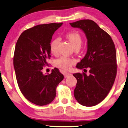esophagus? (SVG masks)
Instances as JSON below:
<instances>
[{
	"mask_svg": "<svg viewBox=\"0 0 128 128\" xmlns=\"http://www.w3.org/2000/svg\"><path fill=\"white\" fill-rule=\"evenodd\" d=\"M71 75H72L71 74H70V73H68V72H64V75L65 78H67V77H68Z\"/></svg>",
	"mask_w": 128,
	"mask_h": 128,
	"instance_id": "34e87169",
	"label": "esophagus"
}]
</instances>
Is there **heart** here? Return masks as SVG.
Returning <instances> with one entry per match:
<instances>
[{"label": "heart", "instance_id": "1", "mask_svg": "<svg viewBox=\"0 0 128 128\" xmlns=\"http://www.w3.org/2000/svg\"><path fill=\"white\" fill-rule=\"evenodd\" d=\"M66 37L74 48H80L81 46L82 42V37L77 32H73L68 33L66 34ZM58 39H55L50 44V51L53 54H57V44H58ZM75 60L73 59L66 58V57H62L56 60L55 66L61 69L68 70L71 69L72 66L75 64Z\"/></svg>", "mask_w": 128, "mask_h": 128}]
</instances>
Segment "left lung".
Masks as SVG:
<instances>
[{
	"mask_svg": "<svg viewBox=\"0 0 128 128\" xmlns=\"http://www.w3.org/2000/svg\"><path fill=\"white\" fill-rule=\"evenodd\" d=\"M70 24L85 34L87 52L76 68L84 70L89 67L90 73L73 74L77 80L74 97L81 105L92 107L105 98L114 83L117 70L116 47L110 36L94 21L82 20Z\"/></svg>",
	"mask_w": 128,
	"mask_h": 128,
	"instance_id": "8db88e82",
	"label": "left lung"
}]
</instances>
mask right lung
Here are the masks:
<instances>
[{
    "label": "right lung",
    "instance_id": "1",
    "mask_svg": "<svg viewBox=\"0 0 128 128\" xmlns=\"http://www.w3.org/2000/svg\"><path fill=\"white\" fill-rule=\"evenodd\" d=\"M62 23L42 24L28 29L20 36L13 58L16 79L21 93L28 101L38 106L50 103L56 95V88L64 76L54 68L44 74L43 66L50 58L52 36Z\"/></svg>",
    "mask_w": 128,
    "mask_h": 128
}]
</instances>
